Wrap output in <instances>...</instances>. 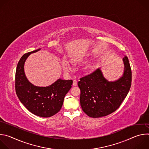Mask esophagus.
Wrapping results in <instances>:
<instances>
[{
  "label": "esophagus",
  "mask_w": 149,
  "mask_h": 149,
  "mask_svg": "<svg viewBox=\"0 0 149 149\" xmlns=\"http://www.w3.org/2000/svg\"><path fill=\"white\" fill-rule=\"evenodd\" d=\"M77 81L76 79L73 80V86H76L77 85Z\"/></svg>",
  "instance_id": "esophagus-1"
}]
</instances>
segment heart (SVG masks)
Segmentation results:
<instances>
[{
    "label": "heart",
    "mask_w": 149,
    "mask_h": 149,
    "mask_svg": "<svg viewBox=\"0 0 149 149\" xmlns=\"http://www.w3.org/2000/svg\"><path fill=\"white\" fill-rule=\"evenodd\" d=\"M62 67H63V70H64V71L67 72H70L72 69V67H71V65L70 64V62L66 59H64L63 60Z\"/></svg>",
    "instance_id": "1"
}]
</instances>
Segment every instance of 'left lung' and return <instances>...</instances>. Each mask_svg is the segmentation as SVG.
<instances>
[{
    "label": "left lung",
    "mask_w": 149,
    "mask_h": 149,
    "mask_svg": "<svg viewBox=\"0 0 149 149\" xmlns=\"http://www.w3.org/2000/svg\"><path fill=\"white\" fill-rule=\"evenodd\" d=\"M123 62V75L116 81L105 79L99 68L79 79L81 106L89 117L98 118L114 112L128 94L132 85V70L125 55Z\"/></svg>",
    "instance_id": "1"
}]
</instances>
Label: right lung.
<instances>
[{
    "label": "right lung",
    "mask_w": 149,
    "mask_h": 149,
    "mask_svg": "<svg viewBox=\"0 0 149 149\" xmlns=\"http://www.w3.org/2000/svg\"><path fill=\"white\" fill-rule=\"evenodd\" d=\"M40 49L26 53L20 59L15 74V90L20 102L30 112L41 117H49L61 110L73 81L59 79L46 87L34 86L29 82L24 72V63L31 53Z\"/></svg>",
    "instance_id": "obj_1"
}]
</instances>
